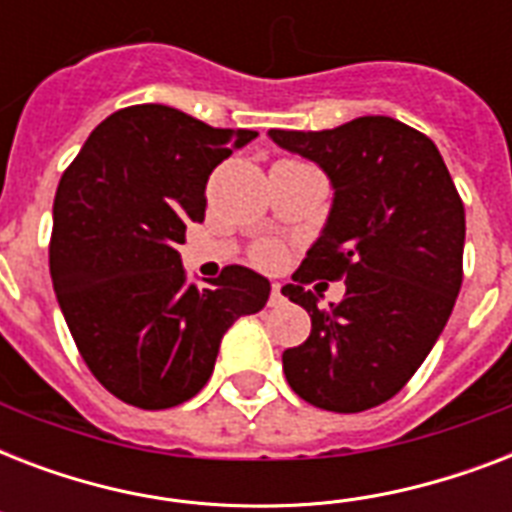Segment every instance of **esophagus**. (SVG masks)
<instances>
[{"label": "esophagus", "instance_id": "1", "mask_svg": "<svg viewBox=\"0 0 512 512\" xmlns=\"http://www.w3.org/2000/svg\"><path fill=\"white\" fill-rule=\"evenodd\" d=\"M268 305H271V308H279V305H284L281 284H273V287H271V300H268Z\"/></svg>", "mask_w": 512, "mask_h": 512}]
</instances>
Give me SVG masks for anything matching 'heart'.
Instances as JSON below:
<instances>
[{
	"instance_id": "1",
	"label": "heart",
	"mask_w": 512,
	"mask_h": 512,
	"mask_svg": "<svg viewBox=\"0 0 512 512\" xmlns=\"http://www.w3.org/2000/svg\"><path fill=\"white\" fill-rule=\"evenodd\" d=\"M279 257H281L279 247H271V244H268V247H263V249H260V252H257V260H260V263H263V265L279 263Z\"/></svg>"
}]
</instances>
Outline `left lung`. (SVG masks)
<instances>
[{"label":"left lung","mask_w":512,"mask_h":512,"mask_svg":"<svg viewBox=\"0 0 512 512\" xmlns=\"http://www.w3.org/2000/svg\"><path fill=\"white\" fill-rule=\"evenodd\" d=\"M268 135L319 164L335 188L297 284L281 289L311 316V337L281 356L289 388L327 412L385 404L420 369L460 295V193L436 143L390 116ZM316 278L346 279V297L329 312L304 289Z\"/></svg>","instance_id":"left-lung-1"}]
</instances>
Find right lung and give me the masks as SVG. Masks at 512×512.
I'll return each mask as SVG.
<instances>
[{
    "mask_svg": "<svg viewBox=\"0 0 512 512\" xmlns=\"http://www.w3.org/2000/svg\"><path fill=\"white\" fill-rule=\"evenodd\" d=\"M255 138L143 103L100 122L60 177L52 287L84 364L124 404L196 396L228 327L268 303V279L244 265L188 284L177 252L185 225L204 220L212 170Z\"/></svg>",
    "mask_w": 512,
    "mask_h": 512,
    "instance_id": "1",
    "label": "right lung"
}]
</instances>
